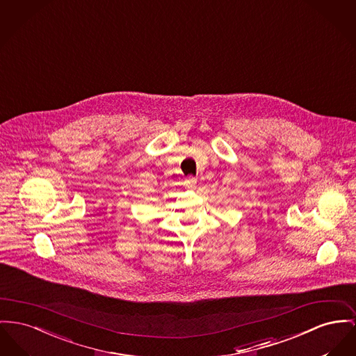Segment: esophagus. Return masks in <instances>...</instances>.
Here are the masks:
<instances>
[{"mask_svg":"<svg viewBox=\"0 0 356 356\" xmlns=\"http://www.w3.org/2000/svg\"><path fill=\"white\" fill-rule=\"evenodd\" d=\"M184 185H185L188 189L195 188V185H197V178L193 177V175H189V177L184 181Z\"/></svg>","mask_w":356,"mask_h":356,"instance_id":"34e87169","label":"esophagus"}]
</instances>
